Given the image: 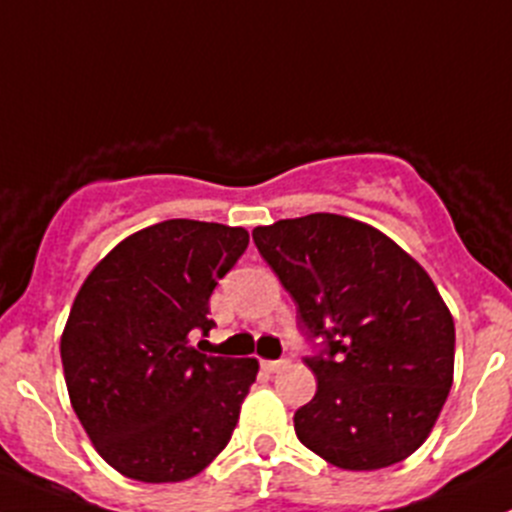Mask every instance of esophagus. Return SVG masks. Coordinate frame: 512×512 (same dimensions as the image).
<instances>
[{
	"label": "esophagus",
	"instance_id": "34e87169",
	"mask_svg": "<svg viewBox=\"0 0 512 512\" xmlns=\"http://www.w3.org/2000/svg\"><path fill=\"white\" fill-rule=\"evenodd\" d=\"M289 366V359H277V361H262V369L265 371H280Z\"/></svg>",
	"mask_w": 512,
	"mask_h": 512
}]
</instances>
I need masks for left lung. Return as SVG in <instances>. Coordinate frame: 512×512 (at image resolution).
I'll use <instances>...</instances> for the list:
<instances>
[{
  "label": "left lung",
  "mask_w": 512,
  "mask_h": 512,
  "mask_svg": "<svg viewBox=\"0 0 512 512\" xmlns=\"http://www.w3.org/2000/svg\"><path fill=\"white\" fill-rule=\"evenodd\" d=\"M297 304L317 394L297 438L344 471H379L421 446L453 384L456 327L431 277L376 227L332 213L252 230Z\"/></svg>",
  "instance_id": "left-lung-1"
}]
</instances>
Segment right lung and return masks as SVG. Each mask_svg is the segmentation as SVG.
Wrapping results in <instances>:
<instances>
[{"label":"right lung","instance_id":"1","mask_svg":"<svg viewBox=\"0 0 512 512\" xmlns=\"http://www.w3.org/2000/svg\"><path fill=\"white\" fill-rule=\"evenodd\" d=\"M242 227L165 220L86 277L61 337L66 389L103 461L143 483L198 476L227 446L257 359L203 354L210 294L247 250Z\"/></svg>","mask_w":512,"mask_h":512}]
</instances>
